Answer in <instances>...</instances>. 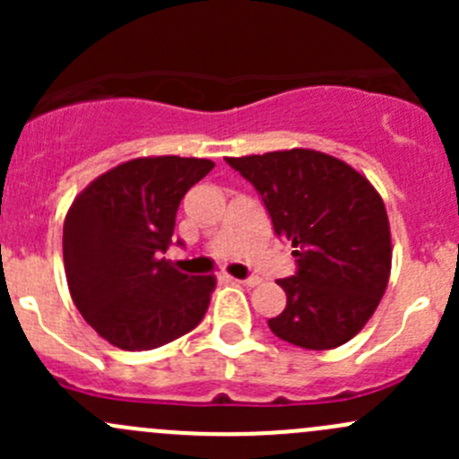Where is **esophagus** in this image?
Here are the masks:
<instances>
[{
  "mask_svg": "<svg viewBox=\"0 0 459 459\" xmlns=\"http://www.w3.org/2000/svg\"><path fill=\"white\" fill-rule=\"evenodd\" d=\"M230 281L235 284H244V286H257L259 284V277H247V280H238V277H229Z\"/></svg>",
  "mask_w": 459,
  "mask_h": 459,
  "instance_id": "obj_1",
  "label": "esophagus"
}]
</instances>
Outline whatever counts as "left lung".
<instances>
[{"instance_id":"left-lung-1","label":"left lung","mask_w":459,"mask_h":459,"mask_svg":"<svg viewBox=\"0 0 459 459\" xmlns=\"http://www.w3.org/2000/svg\"><path fill=\"white\" fill-rule=\"evenodd\" d=\"M255 186L298 273L277 284L286 308L268 319L280 340L308 351L346 344L371 319L391 275V226L375 186L313 148L226 157Z\"/></svg>"}]
</instances>
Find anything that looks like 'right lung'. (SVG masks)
Returning a JSON list of instances; mask_svg holds the SVG:
<instances>
[{
	"mask_svg": "<svg viewBox=\"0 0 459 459\" xmlns=\"http://www.w3.org/2000/svg\"><path fill=\"white\" fill-rule=\"evenodd\" d=\"M197 157H137L106 170L64 221V268L82 317L113 346L151 351L202 322L215 275H186L161 257L193 184L212 170Z\"/></svg>",
	"mask_w": 459,
	"mask_h": 459,
	"instance_id": "1",
	"label": "right lung"
}]
</instances>
